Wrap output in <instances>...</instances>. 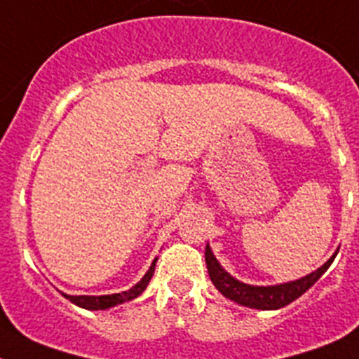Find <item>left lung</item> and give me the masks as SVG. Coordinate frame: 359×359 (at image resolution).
Here are the masks:
<instances>
[{
  "instance_id": "8db88e82",
  "label": "left lung",
  "mask_w": 359,
  "mask_h": 359,
  "mask_svg": "<svg viewBox=\"0 0 359 359\" xmlns=\"http://www.w3.org/2000/svg\"><path fill=\"white\" fill-rule=\"evenodd\" d=\"M334 257H337V253H334L323 267H319L316 273L308 274V276L301 278V280L290 281V283H281V285L255 287L246 285L243 281L230 276V274L217 264V260L214 259L210 248H205V264L214 287H216L223 296L229 297V299L236 301V303L243 304V306L257 308V310H278V308H283L285 304L292 303L294 299H297L301 294L306 292V290L326 273V269L331 266Z\"/></svg>"
}]
</instances>
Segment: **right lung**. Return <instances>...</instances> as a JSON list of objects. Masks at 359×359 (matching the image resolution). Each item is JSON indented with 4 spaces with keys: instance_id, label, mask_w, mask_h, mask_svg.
Listing matches in <instances>:
<instances>
[{
    "instance_id": "right-lung-1",
    "label": "right lung",
    "mask_w": 359,
    "mask_h": 359,
    "mask_svg": "<svg viewBox=\"0 0 359 359\" xmlns=\"http://www.w3.org/2000/svg\"><path fill=\"white\" fill-rule=\"evenodd\" d=\"M156 260L152 262L150 269L147 271L145 276H143L142 280H140L138 283L133 287V289L126 290V292L111 294V296H67V294H63V296H65L69 301H72L74 304H78V306H81V308H86V310H104V308H111V306H115V304L126 303V301H130V299H134V297H138L140 294L147 289L150 278H152V274H154V269H156Z\"/></svg>"
}]
</instances>
